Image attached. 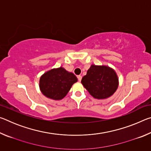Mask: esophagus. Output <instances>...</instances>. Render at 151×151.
Instances as JSON below:
<instances>
[{"label": "esophagus", "instance_id": "esophagus-1", "mask_svg": "<svg viewBox=\"0 0 151 151\" xmlns=\"http://www.w3.org/2000/svg\"><path fill=\"white\" fill-rule=\"evenodd\" d=\"M77 78H78V81H79V82H81V80H82V76L79 75V76H77Z\"/></svg>", "mask_w": 151, "mask_h": 151}]
</instances>
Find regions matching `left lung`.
<instances>
[{
  "label": "left lung",
  "mask_w": 151,
  "mask_h": 151,
  "mask_svg": "<svg viewBox=\"0 0 151 151\" xmlns=\"http://www.w3.org/2000/svg\"><path fill=\"white\" fill-rule=\"evenodd\" d=\"M81 83L94 99H104L115 93L119 78L115 71L109 66L92 65Z\"/></svg>",
  "instance_id": "8db88e82"
}]
</instances>
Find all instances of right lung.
<instances>
[{"label":"right lung","instance_id":"right-lung-1","mask_svg":"<svg viewBox=\"0 0 151 151\" xmlns=\"http://www.w3.org/2000/svg\"><path fill=\"white\" fill-rule=\"evenodd\" d=\"M77 78L63 67L53 68L41 76L39 87L42 93L52 100H61L65 97Z\"/></svg>","mask_w":151,"mask_h":151}]
</instances>
